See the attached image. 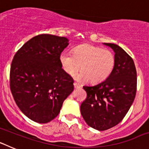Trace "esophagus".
I'll return each mask as SVG.
<instances>
[{"instance_id":"34e87169","label":"esophagus","mask_w":149,"mask_h":149,"mask_svg":"<svg viewBox=\"0 0 149 149\" xmlns=\"http://www.w3.org/2000/svg\"><path fill=\"white\" fill-rule=\"evenodd\" d=\"M74 89H78V88L81 87V86L77 83H74Z\"/></svg>"}]
</instances>
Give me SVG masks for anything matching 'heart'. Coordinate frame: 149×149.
<instances>
[{"mask_svg":"<svg viewBox=\"0 0 149 149\" xmlns=\"http://www.w3.org/2000/svg\"><path fill=\"white\" fill-rule=\"evenodd\" d=\"M60 62L63 70L71 76L81 65L82 71L75 75L77 81L89 80L93 84H97L105 81L110 75L115 66L116 58L110 50L84 44L74 48L72 54L68 51L62 52Z\"/></svg>","mask_w":149,"mask_h":149,"instance_id":"b5f03b06","label":"heart"}]
</instances>
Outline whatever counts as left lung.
I'll return each instance as SVG.
<instances>
[{
    "instance_id": "obj_1",
    "label": "left lung",
    "mask_w": 149,
    "mask_h": 149,
    "mask_svg": "<svg viewBox=\"0 0 149 149\" xmlns=\"http://www.w3.org/2000/svg\"><path fill=\"white\" fill-rule=\"evenodd\" d=\"M104 45L113 50L115 66L105 81L84 86L87 97L81 105L85 122L98 131L111 128L123 119L134 102L136 91V71L133 59L118 45Z\"/></svg>"
}]
</instances>
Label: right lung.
Returning <instances> with one entry per match:
<instances>
[{
	"instance_id": "add662e5",
	"label": "right lung",
	"mask_w": 149,
	"mask_h": 149,
	"mask_svg": "<svg viewBox=\"0 0 149 149\" xmlns=\"http://www.w3.org/2000/svg\"><path fill=\"white\" fill-rule=\"evenodd\" d=\"M68 39L50 34L27 41L13 57L10 89L18 108L38 123L57 116L74 90V81L62 68L60 56Z\"/></svg>"
}]
</instances>
